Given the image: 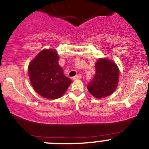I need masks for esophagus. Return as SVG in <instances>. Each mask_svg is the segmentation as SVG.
<instances>
[{"label":"esophagus","instance_id":"esophagus-1","mask_svg":"<svg viewBox=\"0 0 149 149\" xmlns=\"http://www.w3.org/2000/svg\"><path fill=\"white\" fill-rule=\"evenodd\" d=\"M81 74H77L76 76H74V77H73V78L72 79H74V80H75V79H81Z\"/></svg>","mask_w":149,"mask_h":149}]
</instances>
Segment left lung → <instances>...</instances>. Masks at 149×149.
I'll use <instances>...</instances> for the list:
<instances>
[{"mask_svg":"<svg viewBox=\"0 0 149 149\" xmlns=\"http://www.w3.org/2000/svg\"><path fill=\"white\" fill-rule=\"evenodd\" d=\"M95 74L88 85L90 93L97 98L112 94L118 85L119 69L115 63L107 58H100L95 64Z\"/></svg>","mask_w":149,"mask_h":149,"instance_id":"left-lung-1","label":"left lung"}]
</instances>
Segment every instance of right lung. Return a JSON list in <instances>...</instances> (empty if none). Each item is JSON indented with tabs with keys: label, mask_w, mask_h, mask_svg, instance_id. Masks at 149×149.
<instances>
[{
	"label": "right lung",
	"mask_w": 149,
	"mask_h": 149,
	"mask_svg": "<svg viewBox=\"0 0 149 149\" xmlns=\"http://www.w3.org/2000/svg\"><path fill=\"white\" fill-rule=\"evenodd\" d=\"M28 74L35 92L48 99L61 98L72 82L64 74L54 49L40 51L29 63Z\"/></svg>",
	"instance_id": "1"
}]
</instances>
